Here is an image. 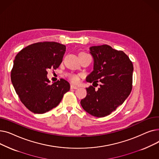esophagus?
I'll return each instance as SVG.
<instances>
[{
  "label": "esophagus",
  "instance_id": "34e87169",
  "mask_svg": "<svg viewBox=\"0 0 159 159\" xmlns=\"http://www.w3.org/2000/svg\"><path fill=\"white\" fill-rule=\"evenodd\" d=\"M70 88H71V89H78V86H76L71 84L70 86Z\"/></svg>",
  "mask_w": 159,
  "mask_h": 159
}]
</instances>
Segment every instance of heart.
Segmentation results:
<instances>
[{
  "label": "heart",
  "instance_id": "b5f03b06",
  "mask_svg": "<svg viewBox=\"0 0 159 159\" xmlns=\"http://www.w3.org/2000/svg\"><path fill=\"white\" fill-rule=\"evenodd\" d=\"M66 76L68 77V79L74 84H77L79 82V77L77 75L74 73H66Z\"/></svg>",
  "mask_w": 159,
  "mask_h": 159
}]
</instances>
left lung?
I'll use <instances>...</instances> for the list:
<instances>
[{"mask_svg": "<svg viewBox=\"0 0 159 159\" xmlns=\"http://www.w3.org/2000/svg\"><path fill=\"white\" fill-rule=\"evenodd\" d=\"M89 49L94 67L86 81L93 82V85L97 82L101 84L98 89L92 86L87 88V95L81 100L80 104L90 115L103 117L122 104L130 94L133 66L126 53L110 46H95Z\"/></svg>", "mask_w": 159, "mask_h": 159, "instance_id": "1", "label": "left lung"}]
</instances>
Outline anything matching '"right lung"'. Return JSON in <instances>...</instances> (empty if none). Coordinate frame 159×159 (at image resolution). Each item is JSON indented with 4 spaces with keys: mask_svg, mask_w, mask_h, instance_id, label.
Listing matches in <instances>:
<instances>
[{
    "mask_svg": "<svg viewBox=\"0 0 159 159\" xmlns=\"http://www.w3.org/2000/svg\"><path fill=\"white\" fill-rule=\"evenodd\" d=\"M66 46L56 42H40L22 49L15 56L11 80L22 103L34 113H44L57 106L70 89L61 79L52 84L47 71L62 62Z\"/></svg>",
    "mask_w": 159,
    "mask_h": 159,
    "instance_id": "right-lung-1",
    "label": "right lung"
}]
</instances>
